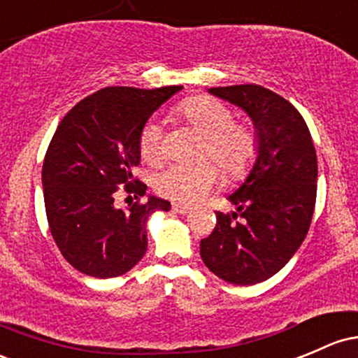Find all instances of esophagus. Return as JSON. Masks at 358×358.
I'll list each match as a JSON object with an SVG mask.
<instances>
[{
  "label": "esophagus",
  "mask_w": 358,
  "mask_h": 358,
  "mask_svg": "<svg viewBox=\"0 0 358 358\" xmlns=\"http://www.w3.org/2000/svg\"><path fill=\"white\" fill-rule=\"evenodd\" d=\"M172 210L176 211V213L179 215H187L191 211L189 206H184V205H179V203H176V205H172Z\"/></svg>",
  "instance_id": "esophagus-1"
}]
</instances>
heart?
<instances>
[{
	"mask_svg": "<svg viewBox=\"0 0 358 358\" xmlns=\"http://www.w3.org/2000/svg\"><path fill=\"white\" fill-rule=\"evenodd\" d=\"M176 113L205 136L201 159L213 160L229 179H239L251 171L257 157V134L251 126L232 121V110L224 102L199 95L180 102ZM140 152L150 162L162 155V126L155 119L141 128ZM217 180L218 169L208 160L193 165L171 164L155 176V187L174 201L196 203L210 193Z\"/></svg>",
	"mask_w": 358,
	"mask_h": 358,
	"instance_id": "b5f03b06",
	"label": "heart"
}]
</instances>
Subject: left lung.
Masks as SVG:
<instances>
[{
  "instance_id": "left-lung-1",
  "label": "left lung",
  "mask_w": 358,
  "mask_h": 358,
  "mask_svg": "<svg viewBox=\"0 0 358 358\" xmlns=\"http://www.w3.org/2000/svg\"><path fill=\"white\" fill-rule=\"evenodd\" d=\"M252 119L257 157L199 255L211 273L234 285H255L278 273L309 232L317 191V159L297 109L261 85L210 88Z\"/></svg>"
}]
</instances>
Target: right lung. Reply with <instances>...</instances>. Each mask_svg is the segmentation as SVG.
<instances>
[{"mask_svg": "<svg viewBox=\"0 0 358 358\" xmlns=\"http://www.w3.org/2000/svg\"><path fill=\"white\" fill-rule=\"evenodd\" d=\"M180 88H102L57 126L42 165L44 205L52 239L75 270L113 278L147 252L148 217L171 203L148 196L122 210L114 199L119 189L145 196L147 186L131 172L140 164L141 128Z\"/></svg>", "mask_w": 358, "mask_h": 358, "instance_id": "1", "label": "right lung"}]
</instances>
